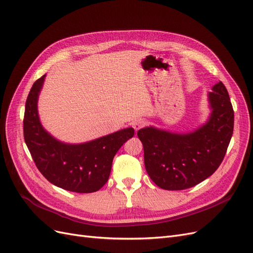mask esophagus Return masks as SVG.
Here are the masks:
<instances>
[{
	"label": "esophagus",
	"instance_id": "1",
	"mask_svg": "<svg viewBox=\"0 0 253 253\" xmlns=\"http://www.w3.org/2000/svg\"><path fill=\"white\" fill-rule=\"evenodd\" d=\"M145 124H147V122H145L144 119H136L135 121H133L132 126L134 127L135 131H138L139 128H141L145 126Z\"/></svg>",
	"mask_w": 253,
	"mask_h": 253
}]
</instances>
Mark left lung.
Returning a JSON list of instances; mask_svg holds the SVG:
<instances>
[{
  "label": "left lung",
  "instance_id": "left-lung-1",
  "mask_svg": "<svg viewBox=\"0 0 253 253\" xmlns=\"http://www.w3.org/2000/svg\"><path fill=\"white\" fill-rule=\"evenodd\" d=\"M209 93L212 114L193 133L174 134L154 127L137 132L150 178L165 190H185L208 178L223 162L233 134L234 112L223 82Z\"/></svg>",
  "mask_w": 253,
  "mask_h": 253
}]
</instances>
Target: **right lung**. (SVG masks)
Returning <instances> with one entry per match:
<instances>
[{"mask_svg": "<svg viewBox=\"0 0 253 253\" xmlns=\"http://www.w3.org/2000/svg\"><path fill=\"white\" fill-rule=\"evenodd\" d=\"M45 75L30 89L26 104L23 131L24 140L42 175L52 185L77 193H91L108 181L113 158L134 128L127 127L101 138L81 144H67L56 140L42 127L38 116V96Z\"/></svg>", "mask_w": 253, "mask_h": 253, "instance_id": "add662e5", "label": "right lung"}]
</instances>
